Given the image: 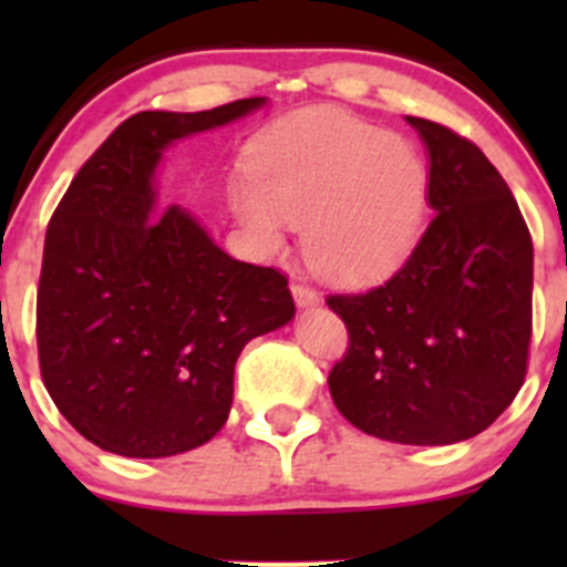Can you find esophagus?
Masks as SVG:
<instances>
[{
  "instance_id": "esophagus-1",
  "label": "esophagus",
  "mask_w": 567,
  "mask_h": 567,
  "mask_svg": "<svg viewBox=\"0 0 567 567\" xmlns=\"http://www.w3.org/2000/svg\"><path fill=\"white\" fill-rule=\"evenodd\" d=\"M290 290H293V299L299 307H318L320 305L318 290H312L310 285L301 282V279H296V282L290 285Z\"/></svg>"
}]
</instances>
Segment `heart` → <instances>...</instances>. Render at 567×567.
<instances>
[{
  "instance_id": "heart-1",
  "label": "heart",
  "mask_w": 567,
  "mask_h": 567,
  "mask_svg": "<svg viewBox=\"0 0 567 567\" xmlns=\"http://www.w3.org/2000/svg\"><path fill=\"white\" fill-rule=\"evenodd\" d=\"M244 225L268 249L282 221L301 225V251L326 279L364 285L403 266L422 236L431 167L405 136L318 106L290 114L251 145Z\"/></svg>"
}]
</instances>
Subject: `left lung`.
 I'll return each mask as SVG.
<instances>
[{"label": "left lung", "mask_w": 567, "mask_h": 567, "mask_svg": "<svg viewBox=\"0 0 567 567\" xmlns=\"http://www.w3.org/2000/svg\"><path fill=\"white\" fill-rule=\"evenodd\" d=\"M409 123L427 145L436 214L384 285L326 299L348 329L329 392L359 431L433 447L483 433L522 390L532 236L474 142L431 120Z\"/></svg>", "instance_id": "8db88e82"}]
</instances>
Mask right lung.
Here are the masks:
<instances>
[{
    "label": "right lung",
    "instance_id": "1",
    "mask_svg": "<svg viewBox=\"0 0 567 567\" xmlns=\"http://www.w3.org/2000/svg\"><path fill=\"white\" fill-rule=\"evenodd\" d=\"M262 101L134 114L51 216L38 282L40 375L60 414L106 453L167 458L210 442L230 414L238 353L296 316L282 271L221 251L181 205L156 210L164 147Z\"/></svg>",
    "mask_w": 567,
    "mask_h": 567
}]
</instances>
